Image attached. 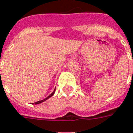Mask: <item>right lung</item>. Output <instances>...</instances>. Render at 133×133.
Segmentation results:
<instances>
[{"mask_svg": "<svg viewBox=\"0 0 133 133\" xmlns=\"http://www.w3.org/2000/svg\"><path fill=\"white\" fill-rule=\"evenodd\" d=\"M55 90H56V89H54V90L53 91V92H52V94H51V95H49V96H48V97H47V98H45V99H43V100H41V101H36V102H35V103H33V104H34H34H38V103H42V102H43V101H46V100H47V99H49L50 97H52V96H53V95H54V92H55Z\"/></svg>", "mask_w": 133, "mask_h": 133, "instance_id": "1", "label": "right lung"}]
</instances>
